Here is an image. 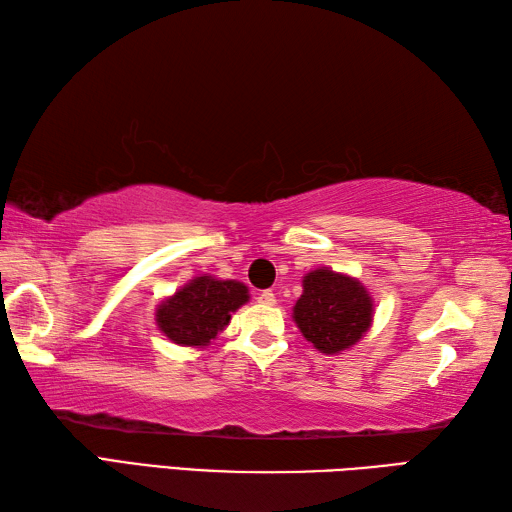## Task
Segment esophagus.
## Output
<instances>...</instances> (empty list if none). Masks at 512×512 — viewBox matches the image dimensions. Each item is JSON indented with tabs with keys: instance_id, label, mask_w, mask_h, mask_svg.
Segmentation results:
<instances>
[{
	"instance_id": "obj_1",
	"label": "esophagus",
	"mask_w": 512,
	"mask_h": 512,
	"mask_svg": "<svg viewBox=\"0 0 512 512\" xmlns=\"http://www.w3.org/2000/svg\"><path fill=\"white\" fill-rule=\"evenodd\" d=\"M257 301L262 303V306H275V303H277V297H275V292H273V290H264L262 295L257 297Z\"/></svg>"
}]
</instances>
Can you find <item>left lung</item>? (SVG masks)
Masks as SVG:
<instances>
[{
    "mask_svg": "<svg viewBox=\"0 0 512 512\" xmlns=\"http://www.w3.org/2000/svg\"><path fill=\"white\" fill-rule=\"evenodd\" d=\"M303 292L292 308L303 339L321 354H341L363 339L374 323V299L352 275L317 268L303 277Z\"/></svg>",
    "mask_w": 512,
    "mask_h": 512,
    "instance_id": "8db88e82",
    "label": "left lung"
}]
</instances>
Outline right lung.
<instances>
[{
    "label": "right lung",
    "mask_w": 512,
    "mask_h": 512,
    "mask_svg": "<svg viewBox=\"0 0 512 512\" xmlns=\"http://www.w3.org/2000/svg\"><path fill=\"white\" fill-rule=\"evenodd\" d=\"M248 299V286L242 281L200 275L158 303L156 325L171 343L206 347Z\"/></svg>",
    "instance_id": "right-lung-1"
}]
</instances>
